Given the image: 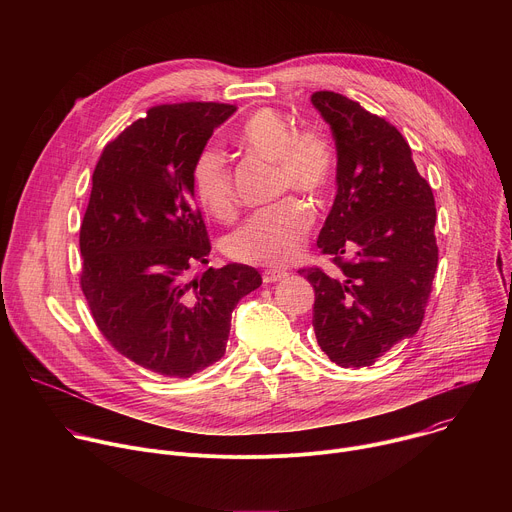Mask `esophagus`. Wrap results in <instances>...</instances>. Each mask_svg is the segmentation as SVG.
I'll list each match as a JSON object with an SVG mask.
<instances>
[{
  "label": "esophagus",
  "mask_w": 512,
  "mask_h": 512,
  "mask_svg": "<svg viewBox=\"0 0 512 512\" xmlns=\"http://www.w3.org/2000/svg\"><path fill=\"white\" fill-rule=\"evenodd\" d=\"M289 273L283 271V269H265L263 271V283H275V281H281L285 279Z\"/></svg>",
  "instance_id": "obj_1"
}]
</instances>
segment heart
Segmentation results:
<instances>
[{
	"label": "heart",
	"instance_id": "obj_1",
	"mask_svg": "<svg viewBox=\"0 0 512 512\" xmlns=\"http://www.w3.org/2000/svg\"><path fill=\"white\" fill-rule=\"evenodd\" d=\"M235 141L241 150L275 162L277 192L291 188L306 196H320L332 180L334 156L328 141L314 131H298L273 109L253 113L237 131ZM190 180L196 200L208 214L223 221L235 214L229 166L216 145L198 152ZM312 221V210L302 200L283 198L255 212L227 235L223 251L229 259L247 265H287L300 255Z\"/></svg>",
	"mask_w": 512,
	"mask_h": 512
}]
</instances>
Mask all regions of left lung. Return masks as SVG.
<instances>
[{"label": "left lung", "mask_w": 512, "mask_h": 512, "mask_svg": "<svg viewBox=\"0 0 512 512\" xmlns=\"http://www.w3.org/2000/svg\"><path fill=\"white\" fill-rule=\"evenodd\" d=\"M312 105L336 141V198L318 247L338 273H300L316 294L320 348L338 367H371L421 326L437 269L433 192L391 123L332 91Z\"/></svg>", "instance_id": "1"}]
</instances>
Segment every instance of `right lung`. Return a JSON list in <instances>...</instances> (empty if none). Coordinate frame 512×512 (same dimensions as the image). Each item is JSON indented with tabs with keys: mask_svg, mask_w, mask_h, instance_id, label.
Masks as SVG:
<instances>
[{
	"mask_svg": "<svg viewBox=\"0 0 512 512\" xmlns=\"http://www.w3.org/2000/svg\"><path fill=\"white\" fill-rule=\"evenodd\" d=\"M237 107L160 105L107 143L81 225V287L103 336L162 377L188 379L225 354L239 300L261 285L255 267L208 263L192 164Z\"/></svg>",
	"mask_w": 512,
	"mask_h": 512,
	"instance_id": "1",
	"label": "right lung"
}]
</instances>
